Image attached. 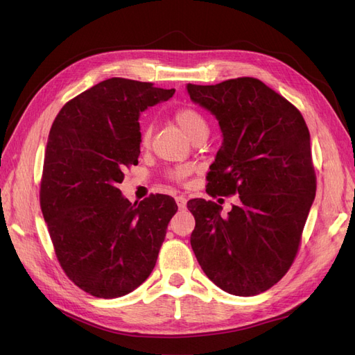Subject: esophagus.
I'll list each match as a JSON object with an SVG mask.
<instances>
[{
	"instance_id": "obj_1",
	"label": "esophagus",
	"mask_w": 355,
	"mask_h": 355,
	"mask_svg": "<svg viewBox=\"0 0 355 355\" xmlns=\"http://www.w3.org/2000/svg\"><path fill=\"white\" fill-rule=\"evenodd\" d=\"M187 197L185 196H178L176 197V202H178V207L179 209H185L187 207Z\"/></svg>"
}]
</instances>
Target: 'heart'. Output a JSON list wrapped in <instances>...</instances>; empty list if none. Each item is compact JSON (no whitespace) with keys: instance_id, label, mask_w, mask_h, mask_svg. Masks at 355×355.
Returning <instances> with one entry per match:
<instances>
[{"instance_id":"heart-1","label":"heart","mask_w":355,"mask_h":355,"mask_svg":"<svg viewBox=\"0 0 355 355\" xmlns=\"http://www.w3.org/2000/svg\"><path fill=\"white\" fill-rule=\"evenodd\" d=\"M175 121L178 125L184 130L192 141H196L197 137L201 136H207L209 133V123L200 111L189 108V106H185V108H179L175 112ZM151 141V127L144 125L141 130V145L146 146ZM188 173L187 167H179L175 168L173 171H170V178L175 180H180L185 175Z\"/></svg>"}]
</instances>
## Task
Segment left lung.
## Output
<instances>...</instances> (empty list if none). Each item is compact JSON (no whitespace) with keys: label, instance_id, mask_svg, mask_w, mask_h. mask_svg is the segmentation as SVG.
I'll return each mask as SVG.
<instances>
[{"label":"left lung","instance_id":"1","mask_svg":"<svg viewBox=\"0 0 355 355\" xmlns=\"http://www.w3.org/2000/svg\"><path fill=\"white\" fill-rule=\"evenodd\" d=\"M191 101L216 118L222 146L207 175L210 196H240L227 218L202 198L191 247L201 270L225 292L259 295L292 265L315 198V171L304 116L262 81L188 84Z\"/></svg>","mask_w":355,"mask_h":355}]
</instances>
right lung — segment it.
I'll list each match as a JSON object with an SVG mask.
<instances>
[{
  "instance_id": "obj_1",
  "label": "right lung",
  "mask_w": 355,
  "mask_h": 355,
  "mask_svg": "<svg viewBox=\"0 0 355 355\" xmlns=\"http://www.w3.org/2000/svg\"><path fill=\"white\" fill-rule=\"evenodd\" d=\"M173 94L110 78L69 101L51 125L41 211L63 271L96 297L124 296L146 280L178 211L168 196L132 204L118 189L141 154V112Z\"/></svg>"
}]
</instances>
